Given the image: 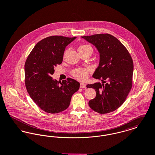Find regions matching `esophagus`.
<instances>
[{"label":"esophagus","instance_id":"1","mask_svg":"<svg viewBox=\"0 0 155 155\" xmlns=\"http://www.w3.org/2000/svg\"><path fill=\"white\" fill-rule=\"evenodd\" d=\"M80 88H86V84L84 83H80Z\"/></svg>","mask_w":155,"mask_h":155}]
</instances>
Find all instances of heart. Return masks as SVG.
Wrapping results in <instances>:
<instances>
[{
  "label": "heart",
  "instance_id": "b5f03b06",
  "mask_svg": "<svg viewBox=\"0 0 155 155\" xmlns=\"http://www.w3.org/2000/svg\"><path fill=\"white\" fill-rule=\"evenodd\" d=\"M91 49L92 51V48L91 46L88 45H83L80 46L78 50L81 51L84 49ZM91 68H78L73 69L71 71V75L75 77V78L80 80H85L88 77V74L90 72H91Z\"/></svg>",
  "mask_w": 155,
  "mask_h": 155
}]
</instances>
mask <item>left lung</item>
<instances>
[{
	"instance_id": "obj_1",
	"label": "left lung",
	"mask_w": 155,
	"mask_h": 155,
	"mask_svg": "<svg viewBox=\"0 0 155 155\" xmlns=\"http://www.w3.org/2000/svg\"><path fill=\"white\" fill-rule=\"evenodd\" d=\"M82 37L94 45L100 53L99 65L93 77L104 83L87 86L96 92L95 98L89 101V106L101 114L112 112L125 101L132 88V58L127 48L112 35L98 34Z\"/></svg>"
}]
</instances>
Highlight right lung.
<instances>
[{
    "label": "right lung",
    "instance_id": "add662e5",
    "mask_svg": "<svg viewBox=\"0 0 155 155\" xmlns=\"http://www.w3.org/2000/svg\"><path fill=\"white\" fill-rule=\"evenodd\" d=\"M76 38L62 35L48 37L37 43L25 63V84L35 103L43 111L58 114L67 109L80 83L68 78L60 83L53 80L54 68L63 61L66 46Z\"/></svg>",
    "mask_w": 155,
    "mask_h": 155
}]
</instances>
